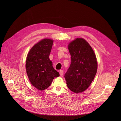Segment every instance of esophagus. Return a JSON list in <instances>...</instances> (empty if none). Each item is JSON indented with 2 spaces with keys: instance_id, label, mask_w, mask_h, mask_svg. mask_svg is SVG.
Wrapping results in <instances>:
<instances>
[{
  "instance_id": "esophagus-1",
  "label": "esophagus",
  "mask_w": 121,
  "mask_h": 121,
  "mask_svg": "<svg viewBox=\"0 0 121 121\" xmlns=\"http://www.w3.org/2000/svg\"><path fill=\"white\" fill-rule=\"evenodd\" d=\"M59 73H60V76H61V77H62L63 75V70H60V72H59Z\"/></svg>"
}]
</instances>
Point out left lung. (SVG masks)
Here are the masks:
<instances>
[{
	"label": "left lung",
	"instance_id": "left-lung-1",
	"mask_svg": "<svg viewBox=\"0 0 121 121\" xmlns=\"http://www.w3.org/2000/svg\"><path fill=\"white\" fill-rule=\"evenodd\" d=\"M71 63L64 77L69 90L75 93L86 90L91 84L97 71L96 55L89 44L77 38L68 45Z\"/></svg>",
	"mask_w": 121,
	"mask_h": 121
}]
</instances>
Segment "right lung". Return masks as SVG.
<instances>
[{
	"label": "right lung",
	"mask_w": 121,
	"mask_h": 121,
	"mask_svg": "<svg viewBox=\"0 0 121 121\" xmlns=\"http://www.w3.org/2000/svg\"><path fill=\"white\" fill-rule=\"evenodd\" d=\"M53 41L44 39L32 48L26 60V73L31 84L39 90L47 89L59 73L52 66L49 56Z\"/></svg>",
	"instance_id": "right-lung-1"
}]
</instances>
